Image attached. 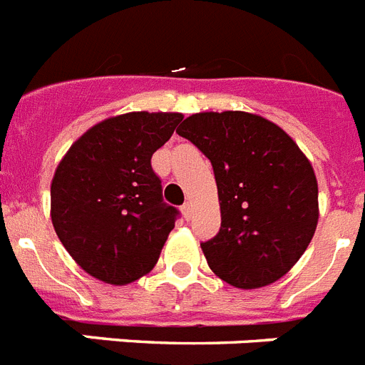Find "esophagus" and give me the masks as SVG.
Wrapping results in <instances>:
<instances>
[{
    "label": "esophagus",
    "instance_id": "obj_1",
    "mask_svg": "<svg viewBox=\"0 0 365 365\" xmlns=\"http://www.w3.org/2000/svg\"><path fill=\"white\" fill-rule=\"evenodd\" d=\"M182 213H183V217H185V219H191L192 217V204L191 202H185V204H183L182 206Z\"/></svg>",
    "mask_w": 365,
    "mask_h": 365
}]
</instances>
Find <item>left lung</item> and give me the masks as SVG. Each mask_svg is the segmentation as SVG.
<instances>
[{"label": "left lung", "instance_id": "left-lung-1", "mask_svg": "<svg viewBox=\"0 0 365 365\" xmlns=\"http://www.w3.org/2000/svg\"><path fill=\"white\" fill-rule=\"evenodd\" d=\"M211 161L220 230L200 243L220 280L269 286L308 249L317 228V180L301 148L274 122L243 111L197 113L176 130Z\"/></svg>", "mask_w": 365, "mask_h": 365}]
</instances>
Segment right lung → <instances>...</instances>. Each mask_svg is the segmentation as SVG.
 Wrapping results in <instances>:
<instances>
[{
    "label": "right lung",
    "mask_w": 365,
    "mask_h": 365,
    "mask_svg": "<svg viewBox=\"0 0 365 365\" xmlns=\"http://www.w3.org/2000/svg\"><path fill=\"white\" fill-rule=\"evenodd\" d=\"M182 113H125L85 131L51 180V222L79 267L124 286L154 269L178 210L150 159Z\"/></svg>",
    "instance_id": "1"
}]
</instances>
